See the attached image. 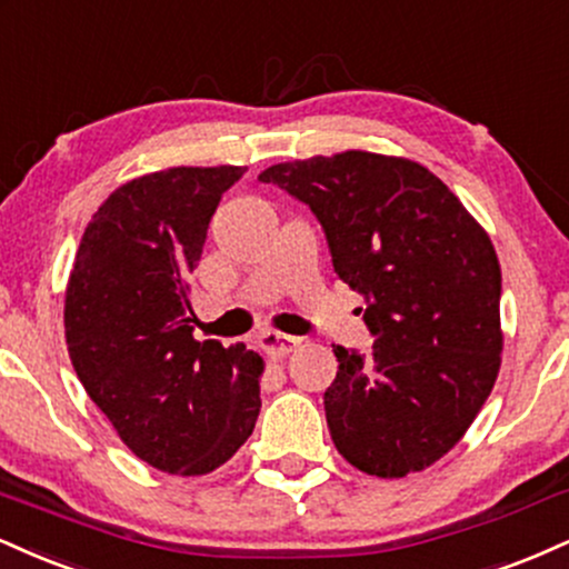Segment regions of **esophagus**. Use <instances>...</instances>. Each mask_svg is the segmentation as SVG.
<instances>
[{
    "label": "esophagus",
    "mask_w": 569,
    "mask_h": 569,
    "mask_svg": "<svg viewBox=\"0 0 569 569\" xmlns=\"http://www.w3.org/2000/svg\"><path fill=\"white\" fill-rule=\"evenodd\" d=\"M298 346H300V338L284 336V332H263V336H260V349L269 353L271 359L290 357Z\"/></svg>",
    "instance_id": "34e87169"
}]
</instances>
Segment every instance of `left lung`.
Instances as JSON below:
<instances>
[{"mask_svg":"<svg viewBox=\"0 0 569 569\" xmlns=\"http://www.w3.org/2000/svg\"><path fill=\"white\" fill-rule=\"evenodd\" d=\"M311 207L340 282L362 292L370 357L332 346L325 412L353 469L399 479L456 447L500 370V263L477 218L423 164L372 151L258 176Z\"/></svg>","mask_w":569,"mask_h":569,"instance_id":"obj_1","label":"left lung"}]
</instances>
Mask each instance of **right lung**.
<instances>
[{
	"label": "right lung",
	"mask_w": 569,
	"mask_h": 569,
	"mask_svg": "<svg viewBox=\"0 0 569 569\" xmlns=\"http://www.w3.org/2000/svg\"><path fill=\"white\" fill-rule=\"evenodd\" d=\"M244 167H167L109 193L66 284V346L84 391L140 460L202 477L247 442L266 362L193 338L189 273Z\"/></svg>",
	"instance_id": "1"
}]
</instances>
